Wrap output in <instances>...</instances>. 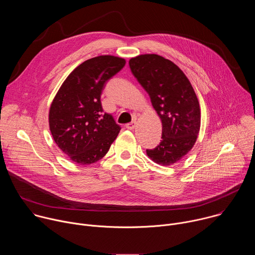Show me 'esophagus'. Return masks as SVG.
I'll return each mask as SVG.
<instances>
[{
  "mask_svg": "<svg viewBox=\"0 0 255 255\" xmlns=\"http://www.w3.org/2000/svg\"><path fill=\"white\" fill-rule=\"evenodd\" d=\"M135 126H136V122H135V121H133V122H130V123L126 124V128H127V129H129V130L134 129V128H135Z\"/></svg>",
  "mask_w": 255,
  "mask_h": 255,
  "instance_id": "34e87169",
  "label": "esophagus"
}]
</instances>
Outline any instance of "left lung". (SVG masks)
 <instances>
[{"instance_id":"8db88e82","label":"left lung","mask_w":255,"mask_h":255,"mask_svg":"<svg viewBox=\"0 0 255 255\" xmlns=\"http://www.w3.org/2000/svg\"><path fill=\"white\" fill-rule=\"evenodd\" d=\"M129 66L162 123L160 143L146 153L154 162L170 165L193 148L200 131L201 112L195 91L180 68L160 55L136 56L129 60Z\"/></svg>"}]
</instances>
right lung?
I'll use <instances>...</instances> for the list:
<instances>
[{
    "mask_svg": "<svg viewBox=\"0 0 255 255\" xmlns=\"http://www.w3.org/2000/svg\"><path fill=\"white\" fill-rule=\"evenodd\" d=\"M123 58L101 55L86 60L66 78L49 110L57 146L80 164H91L110 149L121 127L104 113L101 95L107 82L124 67Z\"/></svg>",
    "mask_w": 255,
    "mask_h": 255,
    "instance_id": "add662e5",
    "label": "right lung"
}]
</instances>
